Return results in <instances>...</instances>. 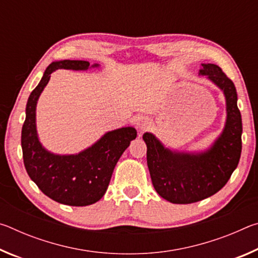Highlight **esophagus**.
<instances>
[{"mask_svg": "<svg viewBox=\"0 0 258 258\" xmlns=\"http://www.w3.org/2000/svg\"><path fill=\"white\" fill-rule=\"evenodd\" d=\"M137 125H138V128H139V130L145 131V130H147L148 127H149V120H148L147 118H140V119L138 120Z\"/></svg>", "mask_w": 258, "mask_h": 258, "instance_id": "obj_1", "label": "esophagus"}]
</instances>
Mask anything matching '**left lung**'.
Masks as SVG:
<instances>
[{
	"instance_id": "1",
	"label": "left lung",
	"mask_w": 258,
	"mask_h": 258,
	"mask_svg": "<svg viewBox=\"0 0 258 258\" xmlns=\"http://www.w3.org/2000/svg\"><path fill=\"white\" fill-rule=\"evenodd\" d=\"M206 75L223 91L226 121L222 134L208 150L198 154L172 151L151 133L143 134L152 184L160 197L173 204H192L215 195L237 168L241 155V113L233 82L214 63H203Z\"/></svg>"
}]
</instances>
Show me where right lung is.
Wrapping results in <instances>:
<instances>
[{"instance_id":"add662e5","label":"right lung","mask_w":258,"mask_h":258,"mask_svg":"<svg viewBox=\"0 0 258 258\" xmlns=\"http://www.w3.org/2000/svg\"><path fill=\"white\" fill-rule=\"evenodd\" d=\"M89 67L90 62L84 60L52 62L29 95L21 130L24 164L29 177L47 197L69 206H87L103 197L117 161L131 141L137 138L135 128L121 127L106 133L80 154L64 156L49 152L38 141L36 104L51 74L56 69L86 71ZM92 67H98V64Z\"/></svg>"}]
</instances>
